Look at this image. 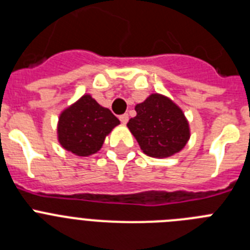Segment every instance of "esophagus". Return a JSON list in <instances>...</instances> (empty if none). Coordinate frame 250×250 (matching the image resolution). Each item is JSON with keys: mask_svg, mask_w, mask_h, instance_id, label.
I'll return each instance as SVG.
<instances>
[{"mask_svg": "<svg viewBox=\"0 0 250 250\" xmlns=\"http://www.w3.org/2000/svg\"><path fill=\"white\" fill-rule=\"evenodd\" d=\"M119 119H120V121L123 124H126L127 121H129V115L123 114V115H120V116H119Z\"/></svg>", "mask_w": 250, "mask_h": 250, "instance_id": "obj_1", "label": "esophagus"}]
</instances>
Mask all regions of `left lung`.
<instances>
[{
    "mask_svg": "<svg viewBox=\"0 0 250 250\" xmlns=\"http://www.w3.org/2000/svg\"><path fill=\"white\" fill-rule=\"evenodd\" d=\"M135 110L136 116L130 119L127 127L146 155L167 158L185 146L190 138L189 124L170 99L152 94Z\"/></svg>",
    "mask_w": 250,
    "mask_h": 250,
    "instance_id": "8db88e82",
    "label": "left lung"
}]
</instances>
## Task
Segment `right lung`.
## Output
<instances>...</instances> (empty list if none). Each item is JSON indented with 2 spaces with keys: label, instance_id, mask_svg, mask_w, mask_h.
Masks as SVG:
<instances>
[{
  "label": "right lung",
  "instance_id": "add662e5",
  "mask_svg": "<svg viewBox=\"0 0 250 250\" xmlns=\"http://www.w3.org/2000/svg\"><path fill=\"white\" fill-rule=\"evenodd\" d=\"M119 119L90 95L60 115L57 135L61 146L75 155L89 156L101 149L106 135L119 125Z\"/></svg>",
  "mask_w": 250,
  "mask_h": 250
}]
</instances>
